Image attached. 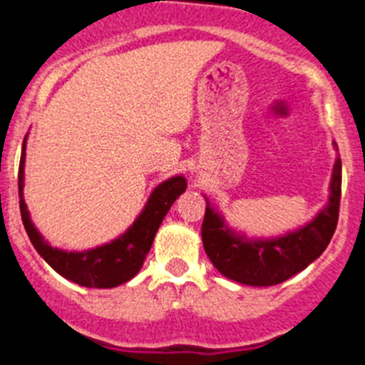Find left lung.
I'll return each mask as SVG.
<instances>
[{"label":"left lung","instance_id":"left-lung-1","mask_svg":"<svg viewBox=\"0 0 365 365\" xmlns=\"http://www.w3.org/2000/svg\"><path fill=\"white\" fill-rule=\"evenodd\" d=\"M338 150L336 143H333ZM342 192V162L336 154L331 173L329 200L311 222L278 236H247L232 229L205 195L202 242L209 260L229 280L269 287L289 280L313 264L329 245L338 222Z\"/></svg>","mask_w":365,"mask_h":365}]
</instances>
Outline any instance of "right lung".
Instances as JSON below:
<instances>
[{
    "label": "right lung",
    "mask_w": 365,
    "mask_h": 365,
    "mask_svg": "<svg viewBox=\"0 0 365 365\" xmlns=\"http://www.w3.org/2000/svg\"><path fill=\"white\" fill-rule=\"evenodd\" d=\"M27 138L23 142L21 160H19L18 189H19V211H21L23 225L31 238L32 245L39 256L67 280L74 282L83 287L110 289L125 284L138 274L145 262L147 252L154 242L163 218L169 212L170 205L176 202L187 189L185 176L176 175L167 178L160 185L154 187L149 200L143 205L142 212L136 216L129 229L118 238L107 244L87 251H65L60 247H52L43 235L38 231L29 212V207L23 198L25 187V156H27Z\"/></svg>",
    "instance_id": "obj_1"
}]
</instances>
